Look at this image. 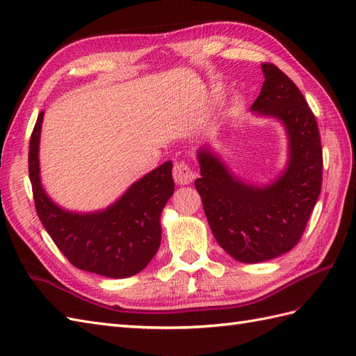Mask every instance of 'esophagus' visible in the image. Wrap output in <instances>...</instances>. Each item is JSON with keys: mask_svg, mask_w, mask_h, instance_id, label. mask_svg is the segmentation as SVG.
Returning <instances> with one entry per match:
<instances>
[{"mask_svg": "<svg viewBox=\"0 0 356 356\" xmlns=\"http://www.w3.org/2000/svg\"><path fill=\"white\" fill-rule=\"evenodd\" d=\"M172 177H175L177 185H188L194 181L195 179V172L193 168L189 167V163L186 162H177L172 168Z\"/></svg>", "mask_w": 356, "mask_h": 356, "instance_id": "esophagus-1", "label": "esophagus"}]
</instances>
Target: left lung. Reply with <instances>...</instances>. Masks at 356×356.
<instances>
[{
	"instance_id": "obj_1",
	"label": "left lung",
	"mask_w": 356,
	"mask_h": 356,
	"mask_svg": "<svg viewBox=\"0 0 356 356\" xmlns=\"http://www.w3.org/2000/svg\"><path fill=\"white\" fill-rule=\"evenodd\" d=\"M261 94L250 109L285 124L290 162L271 185L234 177L208 148L198 150L195 188L218 244L239 262L276 258L300 241L321 191L323 150L316 117L294 81L276 65L262 63Z\"/></svg>"
}]
</instances>
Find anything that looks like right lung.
Returning a JSON list of instances; mask_svg holds the SVG:
<instances>
[{
  "label": "right lung",
  "instance_id": "right-lung-1",
  "mask_svg": "<svg viewBox=\"0 0 356 356\" xmlns=\"http://www.w3.org/2000/svg\"><path fill=\"white\" fill-rule=\"evenodd\" d=\"M44 112L31 131L29 175L39 220L74 267L106 277H129L147 267L161 245V212L175 193L168 161L148 172L109 208L95 213L60 209L39 179V136Z\"/></svg>",
  "mask_w": 356,
  "mask_h": 356
}]
</instances>
